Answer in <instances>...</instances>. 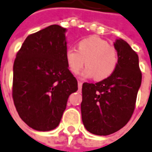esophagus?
I'll return each mask as SVG.
<instances>
[{
    "mask_svg": "<svg viewBox=\"0 0 152 152\" xmlns=\"http://www.w3.org/2000/svg\"><path fill=\"white\" fill-rule=\"evenodd\" d=\"M82 87H83V83H82V82H78V89L81 90Z\"/></svg>",
    "mask_w": 152,
    "mask_h": 152,
    "instance_id": "1",
    "label": "esophagus"
}]
</instances>
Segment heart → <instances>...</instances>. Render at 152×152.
Here are the masks:
<instances>
[{
    "label": "heart",
    "instance_id": "b5f03b06",
    "mask_svg": "<svg viewBox=\"0 0 152 152\" xmlns=\"http://www.w3.org/2000/svg\"><path fill=\"white\" fill-rule=\"evenodd\" d=\"M64 58L71 73L77 75L86 63L88 67L82 76L86 78L95 76L96 80H104L111 76L118 63L116 48L98 36L81 40L77 43V50L66 49Z\"/></svg>",
    "mask_w": 152,
    "mask_h": 152
}]
</instances>
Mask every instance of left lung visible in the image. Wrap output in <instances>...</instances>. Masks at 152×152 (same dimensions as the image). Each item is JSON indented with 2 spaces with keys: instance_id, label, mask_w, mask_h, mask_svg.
<instances>
[{
  "instance_id": "left-lung-1",
  "label": "left lung",
  "mask_w": 152,
  "mask_h": 152,
  "mask_svg": "<svg viewBox=\"0 0 152 152\" xmlns=\"http://www.w3.org/2000/svg\"><path fill=\"white\" fill-rule=\"evenodd\" d=\"M114 47L118 56L114 73L96 83H83L82 88L83 125L98 136L112 134L130 121L142 81L137 54L122 39Z\"/></svg>"
}]
</instances>
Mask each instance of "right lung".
I'll list each match as a JSON object with an SVG mask.
<instances>
[{
    "label": "right lung",
    "mask_w": 152,
    "mask_h": 152,
    "mask_svg": "<svg viewBox=\"0 0 152 152\" xmlns=\"http://www.w3.org/2000/svg\"><path fill=\"white\" fill-rule=\"evenodd\" d=\"M65 31L50 25L29 35L15 59L14 104L21 120L36 131L56 128L69 95L78 90L64 58Z\"/></svg>",
    "instance_id": "right-lung-1"
}]
</instances>
